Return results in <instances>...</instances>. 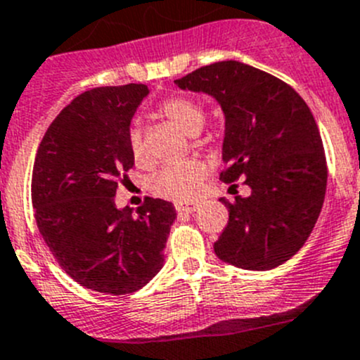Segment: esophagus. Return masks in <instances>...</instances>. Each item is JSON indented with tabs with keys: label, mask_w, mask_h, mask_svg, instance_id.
<instances>
[{
	"label": "esophagus",
	"mask_w": 360,
	"mask_h": 360,
	"mask_svg": "<svg viewBox=\"0 0 360 360\" xmlns=\"http://www.w3.org/2000/svg\"><path fill=\"white\" fill-rule=\"evenodd\" d=\"M178 214H193V212L198 210V205L196 203H176L174 205Z\"/></svg>",
	"instance_id": "1"
}]
</instances>
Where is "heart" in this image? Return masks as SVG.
Instances as JSON below:
<instances>
[{"instance_id": "obj_1", "label": "heart", "mask_w": 360, "mask_h": 360, "mask_svg": "<svg viewBox=\"0 0 360 360\" xmlns=\"http://www.w3.org/2000/svg\"><path fill=\"white\" fill-rule=\"evenodd\" d=\"M157 112L186 134H198L205 122L203 105L186 95H171V97L164 98L157 108ZM129 148H131V155L138 166H145L148 162L139 127H132L129 131ZM205 173L207 169H205L203 162L194 159L167 164L150 180V191L164 200L189 201L196 196Z\"/></svg>"}]
</instances>
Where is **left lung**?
<instances>
[{
    "label": "left lung",
    "instance_id": "left-lung-1",
    "mask_svg": "<svg viewBox=\"0 0 360 360\" xmlns=\"http://www.w3.org/2000/svg\"><path fill=\"white\" fill-rule=\"evenodd\" d=\"M174 83L217 98L226 118L219 178H242L251 187V196L233 203L221 198L229 219L215 255L245 270L285 263L309 238L327 189L323 143L311 109L285 81L233 60L196 68Z\"/></svg>",
    "mask_w": 360,
    "mask_h": 360
}]
</instances>
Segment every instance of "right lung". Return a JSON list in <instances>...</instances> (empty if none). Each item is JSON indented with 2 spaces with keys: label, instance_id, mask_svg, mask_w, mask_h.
Returning a JSON list of instances; mask_svg holds the SVG:
<instances>
[{
  "label": "right lung",
  "instance_id": "1",
  "mask_svg": "<svg viewBox=\"0 0 360 360\" xmlns=\"http://www.w3.org/2000/svg\"><path fill=\"white\" fill-rule=\"evenodd\" d=\"M148 95L145 84L101 86L75 97L53 120L37 150L32 201L44 242L84 288L134 293L162 269L176 212L145 198L118 210L115 194L134 166L129 127Z\"/></svg>",
  "mask_w": 360,
  "mask_h": 360
}]
</instances>
